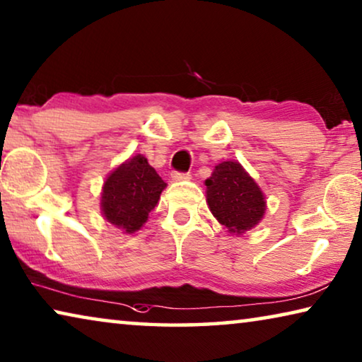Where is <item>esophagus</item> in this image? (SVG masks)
<instances>
[{"label": "esophagus", "mask_w": 362, "mask_h": 362, "mask_svg": "<svg viewBox=\"0 0 362 362\" xmlns=\"http://www.w3.org/2000/svg\"><path fill=\"white\" fill-rule=\"evenodd\" d=\"M170 177L174 182H182L190 179V174H185V172H172Z\"/></svg>", "instance_id": "1"}]
</instances>
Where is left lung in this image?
Here are the masks:
<instances>
[{"label": "left lung", "instance_id": "left-lung-1", "mask_svg": "<svg viewBox=\"0 0 362 362\" xmlns=\"http://www.w3.org/2000/svg\"><path fill=\"white\" fill-rule=\"evenodd\" d=\"M204 185L209 211L229 234H245L265 216V193L237 160H223L216 165Z\"/></svg>", "mask_w": 362, "mask_h": 362}]
</instances>
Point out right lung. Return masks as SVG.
<instances>
[{"label":"right lung","mask_w":362,"mask_h":362,"mask_svg":"<svg viewBox=\"0 0 362 362\" xmlns=\"http://www.w3.org/2000/svg\"><path fill=\"white\" fill-rule=\"evenodd\" d=\"M167 183L143 154H134L117 165L100 192V213L123 234H134L159 203Z\"/></svg>","instance_id":"obj_1"}]
</instances>
